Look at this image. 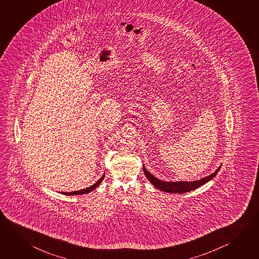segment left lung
<instances>
[{
	"instance_id": "left-lung-1",
	"label": "left lung",
	"mask_w": 259,
	"mask_h": 259,
	"mask_svg": "<svg viewBox=\"0 0 259 259\" xmlns=\"http://www.w3.org/2000/svg\"><path fill=\"white\" fill-rule=\"evenodd\" d=\"M220 168L221 165L208 177L201 178L196 181L167 182L162 181L158 178H156L145 169V165H143V170L145 172V177L149 180L151 184H153L156 188H158L159 190L163 191L166 193H174V194H184L189 191L195 190L196 188L204 185L205 183L210 181L211 179H213V177L218 175Z\"/></svg>"
}]
</instances>
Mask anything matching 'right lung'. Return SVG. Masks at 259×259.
I'll list each match as a JSON object with an SVG mask.
<instances>
[{
	"label": "right lung",
	"mask_w": 259,
	"mask_h": 259,
	"mask_svg": "<svg viewBox=\"0 0 259 259\" xmlns=\"http://www.w3.org/2000/svg\"><path fill=\"white\" fill-rule=\"evenodd\" d=\"M104 178H105V174H104V175H103V177H101L100 179H99L98 181L96 182V184H94L93 186H89V187L84 188V189H81V190L73 191V192H62V194H63V195H83V194H88V193H90L91 191L95 190L96 187L100 185Z\"/></svg>",
	"instance_id": "1"
}]
</instances>
